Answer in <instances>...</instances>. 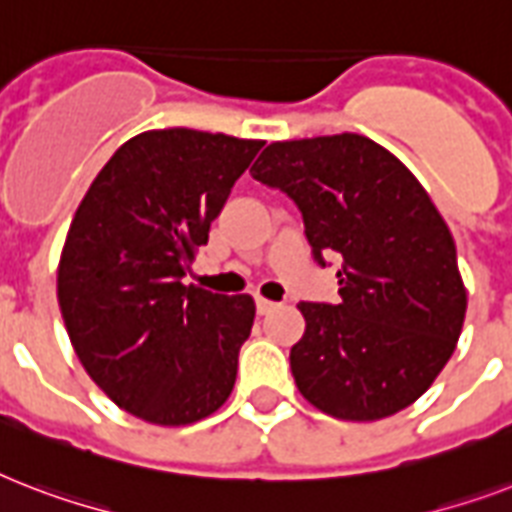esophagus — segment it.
Here are the masks:
<instances>
[{"label": "esophagus", "mask_w": 512, "mask_h": 512, "mask_svg": "<svg viewBox=\"0 0 512 512\" xmlns=\"http://www.w3.org/2000/svg\"><path fill=\"white\" fill-rule=\"evenodd\" d=\"M255 308H257V313H260V316H265V313H271L273 308H276V303H273V300H265V297H257Z\"/></svg>", "instance_id": "obj_1"}]
</instances>
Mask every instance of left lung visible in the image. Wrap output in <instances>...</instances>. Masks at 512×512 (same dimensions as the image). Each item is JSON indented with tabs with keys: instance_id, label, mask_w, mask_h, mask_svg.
I'll use <instances>...</instances> for the list:
<instances>
[{
	"instance_id": "obj_1",
	"label": "left lung",
	"mask_w": 512,
	"mask_h": 512,
	"mask_svg": "<svg viewBox=\"0 0 512 512\" xmlns=\"http://www.w3.org/2000/svg\"><path fill=\"white\" fill-rule=\"evenodd\" d=\"M249 175L300 209L313 260L340 257L337 303H300L289 350L300 393L337 420H382L433 385L468 295L444 217L417 177L353 132L265 148Z\"/></svg>"
}]
</instances>
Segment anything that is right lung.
<instances>
[{"label":"right lung","instance_id":"right-lung-1","mask_svg":"<svg viewBox=\"0 0 512 512\" xmlns=\"http://www.w3.org/2000/svg\"><path fill=\"white\" fill-rule=\"evenodd\" d=\"M263 146L143 132L108 159L71 220L58 268L68 337L98 388L140 420L188 425L231 396L255 303L183 279Z\"/></svg>","mask_w":512,"mask_h":512}]
</instances>
